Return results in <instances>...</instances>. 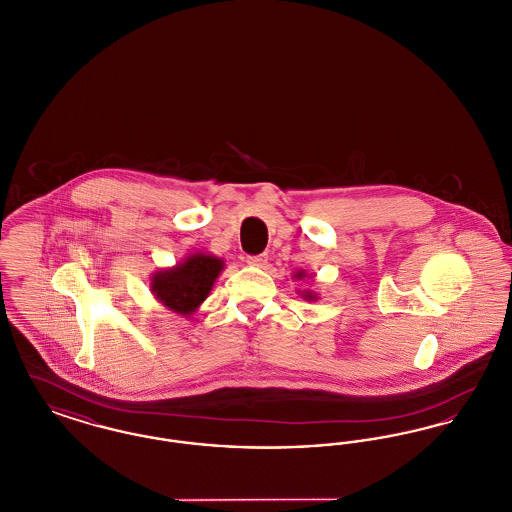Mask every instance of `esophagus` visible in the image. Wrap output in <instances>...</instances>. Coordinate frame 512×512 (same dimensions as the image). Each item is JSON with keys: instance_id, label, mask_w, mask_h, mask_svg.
<instances>
[{"instance_id": "34e87169", "label": "esophagus", "mask_w": 512, "mask_h": 512, "mask_svg": "<svg viewBox=\"0 0 512 512\" xmlns=\"http://www.w3.org/2000/svg\"><path fill=\"white\" fill-rule=\"evenodd\" d=\"M245 263L251 265V267H265L268 263L267 253H261V255H247L245 257Z\"/></svg>"}]
</instances>
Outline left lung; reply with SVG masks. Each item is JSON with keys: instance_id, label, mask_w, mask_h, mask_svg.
<instances>
[{"instance_id": "obj_1", "label": "left lung", "mask_w": 512, "mask_h": 512, "mask_svg": "<svg viewBox=\"0 0 512 512\" xmlns=\"http://www.w3.org/2000/svg\"><path fill=\"white\" fill-rule=\"evenodd\" d=\"M293 276H295L297 280H301V278H305L307 274H305V270H299V272H295ZM301 295H303V299H307V301H315V299H317V293L315 292H303Z\"/></svg>"}]
</instances>
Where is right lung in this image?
<instances>
[{
  "instance_id": "1",
  "label": "right lung",
  "mask_w": 512,
  "mask_h": 512,
  "mask_svg": "<svg viewBox=\"0 0 512 512\" xmlns=\"http://www.w3.org/2000/svg\"><path fill=\"white\" fill-rule=\"evenodd\" d=\"M224 261L215 255L194 253L182 263L151 276V292L174 313L190 317L207 299Z\"/></svg>"
}]
</instances>
